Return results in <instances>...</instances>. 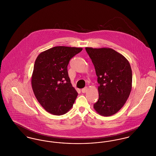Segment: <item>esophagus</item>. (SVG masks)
<instances>
[{
    "instance_id": "34e87169",
    "label": "esophagus",
    "mask_w": 156,
    "mask_h": 156,
    "mask_svg": "<svg viewBox=\"0 0 156 156\" xmlns=\"http://www.w3.org/2000/svg\"><path fill=\"white\" fill-rule=\"evenodd\" d=\"M87 90H88V88H87V87H85V88H83V89L81 90V92H82L83 93H86V92L87 91Z\"/></svg>"
}]
</instances>
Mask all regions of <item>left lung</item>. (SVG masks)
Instances as JSON below:
<instances>
[{
  "instance_id": "1",
  "label": "left lung",
  "mask_w": 156,
  "mask_h": 156,
  "mask_svg": "<svg viewBox=\"0 0 156 156\" xmlns=\"http://www.w3.org/2000/svg\"><path fill=\"white\" fill-rule=\"evenodd\" d=\"M85 50L94 66L98 100L94 104L96 112L103 116L116 113L123 106L132 89L131 65L122 55L110 48Z\"/></svg>"
}]
</instances>
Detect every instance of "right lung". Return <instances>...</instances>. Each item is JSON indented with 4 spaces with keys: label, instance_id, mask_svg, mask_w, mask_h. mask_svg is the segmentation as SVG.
<instances>
[{
    "label": "right lung",
    "instance_id": "1",
    "mask_svg": "<svg viewBox=\"0 0 156 156\" xmlns=\"http://www.w3.org/2000/svg\"><path fill=\"white\" fill-rule=\"evenodd\" d=\"M83 48L56 46L37 58L31 78L34 94L48 112L62 115L73 106L78 93L68 76V65Z\"/></svg>",
    "mask_w": 156,
    "mask_h": 156
}]
</instances>
